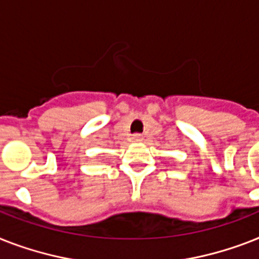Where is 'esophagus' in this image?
<instances>
[{
	"label": "esophagus",
	"mask_w": 259,
	"mask_h": 259,
	"mask_svg": "<svg viewBox=\"0 0 259 259\" xmlns=\"http://www.w3.org/2000/svg\"><path fill=\"white\" fill-rule=\"evenodd\" d=\"M132 140H133V142H142L144 141V136L142 134H133V137H132Z\"/></svg>",
	"instance_id": "obj_1"
}]
</instances>
